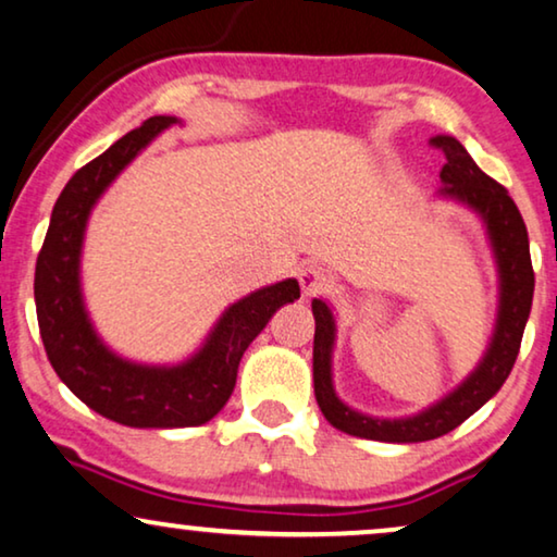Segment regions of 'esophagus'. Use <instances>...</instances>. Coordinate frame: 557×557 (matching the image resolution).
I'll return each mask as SVG.
<instances>
[{
	"label": "esophagus",
	"mask_w": 557,
	"mask_h": 557,
	"mask_svg": "<svg viewBox=\"0 0 557 557\" xmlns=\"http://www.w3.org/2000/svg\"><path fill=\"white\" fill-rule=\"evenodd\" d=\"M299 284H301L304 296L311 299V296L330 292L332 276L324 269H319V265H307V269H301L299 273Z\"/></svg>",
	"instance_id": "1"
}]
</instances>
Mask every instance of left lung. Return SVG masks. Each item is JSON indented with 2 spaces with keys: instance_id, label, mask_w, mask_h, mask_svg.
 <instances>
[{
  "instance_id": "obj_1",
  "label": "left lung",
  "mask_w": 557,
  "mask_h": 557,
  "mask_svg": "<svg viewBox=\"0 0 557 557\" xmlns=\"http://www.w3.org/2000/svg\"><path fill=\"white\" fill-rule=\"evenodd\" d=\"M444 151L446 164L441 170L436 200L456 202L482 220L497 265V317L484 355L476 368L454 391L413 416L380 418L347 406L334 391V345H337V317L330 301L314 299V395L326 421L342 433L357 438L383 441V444H418L444 436L474 416L486 400H492L512 372L520 352L524 324L530 319L535 273L530 261V240L524 220L507 195V189L479 170L463 144L454 136L438 134L431 139Z\"/></svg>"
}]
</instances>
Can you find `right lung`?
I'll return each instance as SVG.
<instances>
[{
	"instance_id": "1",
	"label": "right lung",
	"mask_w": 557,
	"mask_h": 557,
	"mask_svg": "<svg viewBox=\"0 0 557 557\" xmlns=\"http://www.w3.org/2000/svg\"><path fill=\"white\" fill-rule=\"evenodd\" d=\"M174 124L182 119L151 116L73 174L52 208L35 269L37 324L52 370L90 410L132 429H189L215 418L231 398L243 352L301 294L299 281L284 278L233 301L182 362H139L106 345L83 296L88 220L113 180Z\"/></svg>"
}]
</instances>
